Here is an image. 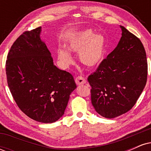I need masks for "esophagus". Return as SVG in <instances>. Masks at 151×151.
Listing matches in <instances>:
<instances>
[{
	"mask_svg": "<svg viewBox=\"0 0 151 151\" xmlns=\"http://www.w3.org/2000/svg\"><path fill=\"white\" fill-rule=\"evenodd\" d=\"M75 82L77 85H81V84H85V83L86 82V81L85 78L81 77V76H79V77H76Z\"/></svg>",
	"mask_w": 151,
	"mask_h": 151,
	"instance_id": "34e87169",
	"label": "esophagus"
}]
</instances>
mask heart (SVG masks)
Returning a JSON list of instances; mask_svg holds the SVG:
<instances>
[{"label": "heart", "instance_id": "obj_1", "mask_svg": "<svg viewBox=\"0 0 151 151\" xmlns=\"http://www.w3.org/2000/svg\"><path fill=\"white\" fill-rule=\"evenodd\" d=\"M106 40L102 34H94L91 30L79 32L70 40L67 44V50L70 52L79 54L81 63L90 68L98 67L104 59L106 52ZM58 59L65 65H70L74 60L67 50L58 52Z\"/></svg>", "mask_w": 151, "mask_h": 151}]
</instances>
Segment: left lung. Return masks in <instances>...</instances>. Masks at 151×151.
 <instances>
[{
  "label": "left lung",
  "mask_w": 151,
  "mask_h": 151,
  "mask_svg": "<svg viewBox=\"0 0 151 151\" xmlns=\"http://www.w3.org/2000/svg\"><path fill=\"white\" fill-rule=\"evenodd\" d=\"M116 47L88 77L93 106L113 119L132 109L144 89L148 75L146 53L141 41L124 26Z\"/></svg>",
  "instance_id": "1"
}]
</instances>
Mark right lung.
<instances>
[{
  "label": "right lung",
  "instance_id": "right-lung-1",
  "mask_svg": "<svg viewBox=\"0 0 151 151\" xmlns=\"http://www.w3.org/2000/svg\"><path fill=\"white\" fill-rule=\"evenodd\" d=\"M41 27L25 31L15 41L7 56V81L20 110L38 122L53 123L63 116L74 77L58 69L40 39Z\"/></svg>",
  "mask_w": 151,
  "mask_h": 151
}]
</instances>
